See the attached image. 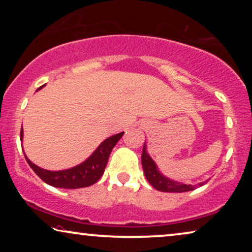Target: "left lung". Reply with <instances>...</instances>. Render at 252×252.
I'll use <instances>...</instances> for the list:
<instances>
[{"instance_id": "left-lung-1", "label": "left lung", "mask_w": 252, "mask_h": 252, "mask_svg": "<svg viewBox=\"0 0 252 252\" xmlns=\"http://www.w3.org/2000/svg\"><path fill=\"white\" fill-rule=\"evenodd\" d=\"M141 160H142V167L144 175H146L147 180L149 181V184L153 186L155 189L159 191L164 192H185V191H190L196 189L197 186L192 185H185L180 184V182L172 181L170 179L165 178L161 175L159 172H158L156 164L154 163V160L151 159L149 155L147 154L146 147L143 146L142 150V157H141ZM204 182H201L198 186H203Z\"/></svg>"}]
</instances>
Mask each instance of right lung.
Masks as SVG:
<instances>
[{
    "mask_svg": "<svg viewBox=\"0 0 252 252\" xmlns=\"http://www.w3.org/2000/svg\"><path fill=\"white\" fill-rule=\"evenodd\" d=\"M40 88H42V86ZM123 134L124 132L103 141L87 160H85L84 163L78 165V166L70 168V170L57 172L47 171L36 166L26 156L25 158L31 168L35 172L37 177L46 182V184L53 186V187L66 189L88 187V186H92L95 182H97L99 178L104 173L110 154H111L113 147L116 146L117 142L122 139ZM20 140H23V128L20 130Z\"/></svg>",
    "mask_w": 252,
    "mask_h": 252,
    "instance_id": "right-lung-1",
    "label": "right lung"
}]
</instances>
